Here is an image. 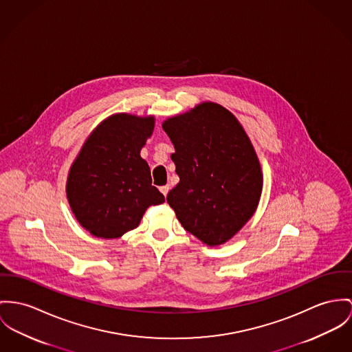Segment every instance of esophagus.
<instances>
[{
	"mask_svg": "<svg viewBox=\"0 0 352 352\" xmlns=\"http://www.w3.org/2000/svg\"><path fill=\"white\" fill-rule=\"evenodd\" d=\"M160 190H161V192H162L163 195L166 197V195H167V192H168V190H170V186H168V185H166V186L160 188Z\"/></svg>",
	"mask_w": 352,
	"mask_h": 352,
	"instance_id": "esophagus-1",
	"label": "esophagus"
}]
</instances>
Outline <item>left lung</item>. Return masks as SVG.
<instances>
[{
    "label": "left lung",
    "instance_id": "obj_1",
    "mask_svg": "<svg viewBox=\"0 0 352 352\" xmlns=\"http://www.w3.org/2000/svg\"><path fill=\"white\" fill-rule=\"evenodd\" d=\"M162 127L179 177L168 205L202 243H226L254 214L263 191L261 166L243 126L230 111L205 102Z\"/></svg>",
    "mask_w": 352,
    "mask_h": 352
}]
</instances>
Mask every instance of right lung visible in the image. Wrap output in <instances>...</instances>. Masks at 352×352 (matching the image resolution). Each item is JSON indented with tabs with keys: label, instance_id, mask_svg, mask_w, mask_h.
<instances>
[{
	"label": "right lung",
	"instance_id": "1",
	"mask_svg": "<svg viewBox=\"0 0 352 352\" xmlns=\"http://www.w3.org/2000/svg\"><path fill=\"white\" fill-rule=\"evenodd\" d=\"M154 130V116L115 113L88 136L72 163L67 198L92 236L118 239L135 229L151 205L164 197L151 185L140 150Z\"/></svg>",
	"mask_w": 352,
	"mask_h": 352
}]
</instances>
